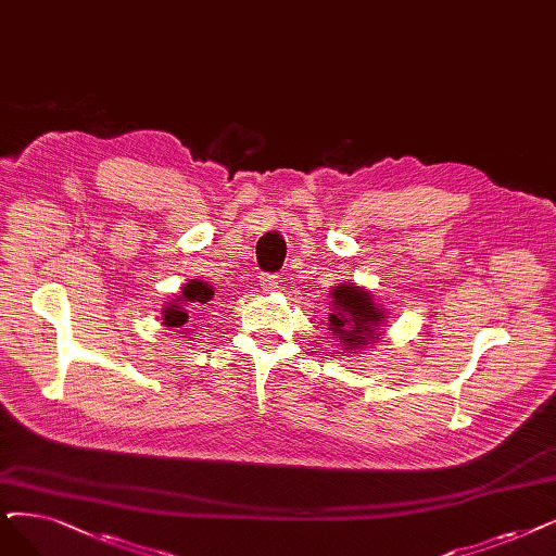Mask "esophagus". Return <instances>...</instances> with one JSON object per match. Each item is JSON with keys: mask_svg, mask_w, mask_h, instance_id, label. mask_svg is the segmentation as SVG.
Instances as JSON below:
<instances>
[{"mask_svg": "<svg viewBox=\"0 0 556 556\" xmlns=\"http://www.w3.org/2000/svg\"><path fill=\"white\" fill-rule=\"evenodd\" d=\"M280 276H274V274H262L260 276V287L262 292H276V287L280 285Z\"/></svg>", "mask_w": 556, "mask_h": 556, "instance_id": "1", "label": "esophagus"}]
</instances>
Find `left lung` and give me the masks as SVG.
<instances>
[{
    "instance_id": "1",
    "label": "left lung",
    "mask_w": 556,
    "mask_h": 556,
    "mask_svg": "<svg viewBox=\"0 0 556 556\" xmlns=\"http://www.w3.org/2000/svg\"><path fill=\"white\" fill-rule=\"evenodd\" d=\"M328 330L342 342L344 353L363 351L381 340L388 324L386 307L374 301L371 292L355 282H338L328 294Z\"/></svg>"
}]
</instances>
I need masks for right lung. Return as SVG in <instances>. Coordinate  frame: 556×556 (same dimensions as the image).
I'll use <instances>...</instances> for the list:
<instances>
[{"instance_id": "1", "label": "right lung", "mask_w": 556, "mask_h": 556, "mask_svg": "<svg viewBox=\"0 0 556 556\" xmlns=\"http://www.w3.org/2000/svg\"><path fill=\"white\" fill-rule=\"evenodd\" d=\"M212 299L214 287L207 280L193 278L182 287L180 294H175V299L162 307V324L182 332L180 338H187V332H193L189 326L201 319V313H205V305H210Z\"/></svg>"}]
</instances>
